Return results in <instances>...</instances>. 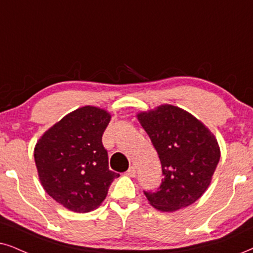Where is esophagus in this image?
I'll return each instance as SVG.
<instances>
[{
	"label": "esophagus",
	"instance_id": "1",
	"mask_svg": "<svg viewBox=\"0 0 253 253\" xmlns=\"http://www.w3.org/2000/svg\"><path fill=\"white\" fill-rule=\"evenodd\" d=\"M126 175H128L129 177H134V176H135V175H136L135 167H133V166H132V167H129L128 170L126 171Z\"/></svg>",
	"mask_w": 253,
	"mask_h": 253
}]
</instances>
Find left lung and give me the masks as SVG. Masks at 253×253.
<instances>
[{
  "mask_svg": "<svg viewBox=\"0 0 253 253\" xmlns=\"http://www.w3.org/2000/svg\"><path fill=\"white\" fill-rule=\"evenodd\" d=\"M136 117L158 152L164 175L158 190L143 191L150 206L171 212L196 202L219 162L215 135L194 116L172 105Z\"/></svg>",
  "mask_w": 253,
  "mask_h": 253,
  "instance_id": "8db88e82",
  "label": "left lung"
}]
</instances>
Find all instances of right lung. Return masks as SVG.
I'll use <instances>...</instances> for the list:
<instances>
[{"label":"right lung","mask_w":253,"mask_h":253,"mask_svg":"<svg viewBox=\"0 0 253 253\" xmlns=\"http://www.w3.org/2000/svg\"><path fill=\"white\" fill-rule=\"evenodd\" d=\"M107 111L84 106L46 130L35 146V162L44 190L75 212H89L106 198L118 172L108 168L103 134Z\"/></svg>","instance_id":"right-lung-1"}]
</instances>
